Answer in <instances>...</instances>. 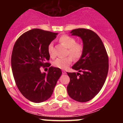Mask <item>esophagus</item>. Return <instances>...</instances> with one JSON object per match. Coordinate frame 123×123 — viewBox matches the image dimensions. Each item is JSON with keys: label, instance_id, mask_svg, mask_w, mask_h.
Masks as SVG:
<instances>
[{"label": "esophagus", "instance_id": "1", "mask_svg": "<svg viewBox=\"0 0 123 123\" xmlns=\"http://www.w3.org/2000/svg\"><path fill=\"white\" fill-rule=\"evenodd\" d=\"M62 74H66V71H64V70H62Z\"/></svg>", "mask_w": 123, "mask_h": 123}]
</instances>
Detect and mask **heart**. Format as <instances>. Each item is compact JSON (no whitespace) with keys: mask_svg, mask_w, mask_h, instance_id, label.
Listing matches in <instances>:
<instances>
[{"mask_svg":"<svg viewBox=\"0 0 123 123\" xmlns=\"http://www.w3.org/2000/svg\"><path fill=\"white\" fill-rule=\"evenodd\" d=\"M59 42L68 48L67 54L71 56L74 59H78L81 57L83 50V46L81 44L76 43V40L72 37L67 35H64L61 37ZM48 51L50 57L55 56L54 44L53 43H49L48 45ZM72 58L70 56H67L64 58H56L54 61L53 64L56 67L61 69H66L71 63Z\"/></svg>","mask_w":123,"mask_h":123,"instance_id":"obj_1","label":"heart"}]
</instances>
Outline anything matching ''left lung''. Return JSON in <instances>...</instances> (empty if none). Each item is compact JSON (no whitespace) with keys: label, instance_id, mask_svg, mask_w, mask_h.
<instances>
[{"label":"left lung","instance_id":"1","mask_svg":"<svg viewBox=\"0 0 123 123\" xmlns=\"http://www.w3.org/2000/svg\"><path fill=\"white\" fill-rule=\"evenodd\" d=\"M81 38L83 50L72 68L80 73H67L70 78L67 92L71 98L80 102L89 101L101 90L108 72V57L97 34L90 30L77 28L70 32Z\"/></svg>","mask_w":123,"mask_h":123}]
</instances>
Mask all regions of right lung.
I'll use <instances>...</instances> for the list:
<instances>
[{
  "label": "right lung",
  "instance_id": "obj_1",
  "mask_svg": "<svg viewBox=\"0 0 123 123\" xmlns=\"http://www.w3.org/2000/svg\"><path fill=\"white\" fill-rule=\"evenodd\" d=\"M58 33L35 28L25 32L16 41L12 50L11 67L16 85L25 98L40 103L50 98L58 79L60 68L50 67L48 73L41 67L50 65L48 45Z\"/></svg>",
  "mask_w": 123,
  "mask_h": 123
}]
</instances>
